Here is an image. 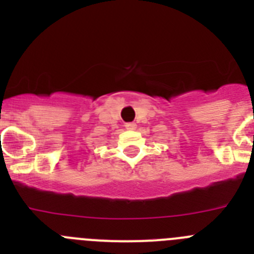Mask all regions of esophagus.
<instances>
[{"instance_id":"esophagus-1","label":"esophagus","mask_w":254,"mask_h":254,"mask_svg":"<svg viewBox=\"0 0 254 254\" xmlns=\"http://www.w3.org/2000/svg\"><path fill=\"white\" fill-rule=\"evenodd\" d=\"M126 128L127 129H129V131H133V129H136L137 128V125H136V123H126Z\"/></svg>"}]
</instances>
